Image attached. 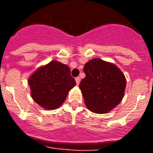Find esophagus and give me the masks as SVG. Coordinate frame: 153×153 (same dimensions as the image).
Wrapping results in <instances>:
<instances>
[{
    "mask_svg": "<svg viewBox=\"0 0 153 153\" xmlns=\"http://www.w3.org/2000/svg\"><path fill=\"white\" fill-rule=\"evenodd\" d=\"M75 79L76 82V84L79 85V83H80V77H79V76H78V77H76Z\"/></svg>",
    "mask_w": 153,
    "mask_h": 153,
    "instance_id": "34e87169",
    "label": "esophagus"
}]
</instances>
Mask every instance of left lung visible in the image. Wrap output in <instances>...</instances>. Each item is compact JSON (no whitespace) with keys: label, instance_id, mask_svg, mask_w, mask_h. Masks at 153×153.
<instances>
[{"label":"left lung","instance_id":"left-lung-1","mask_svg":"<svg viewBox=\"0 0 153 153\" xmlns=\"http://www.w3.org/2000/svg\"><path fill=\"white\" fill-rule=\"evenodd\" d=\"M86 76L79 88L90 111L106 113L118 105L124 96L126 78L116 65L95 58L85 64Z\"/></svg>","mask_w":153,"mask_h":153}]
</instances>
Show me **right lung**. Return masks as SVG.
<instances>
[{
  "instance_id": "add662e5",
  "label": "right lung",
  "mask_w": 153,
  "mask_h": 153,
  "mask_svg": "<svg viewBox=\"0 0 153 153\" xmlns=\"http://www.w3.org/2000/svg\"><path fill=\"white\" fill-rule=\"evenodd\" d=\"M33 100L44 109H54L64 102L76 85L67 65L53 60L40 67L28 79Z\"/></svg>"
}]
</instances>
